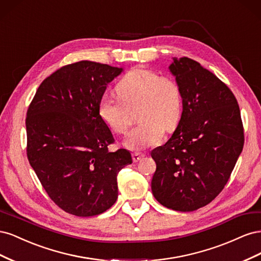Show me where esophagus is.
Instances as JSON below:
<instances>
[{
	"mask_svg": "<svg viewBox=\"0 0 261 261\" xmlns=\"http://www.w3.org/2000/svg\"><path fill=\"white\" fill-rule=\"evenodd\" d=\"M144 156L145 155L143 153H133V161L134 162H139Z\"/></svg>",
	"mask_w": 261,
	"mask_h": 261,
	"instance_id": "1",
	"label": "esophagus"
}]
</instances>
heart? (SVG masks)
I'll return each mask as SVG.
<instances>
[{
  "instance_id": "heart-1",
  "label": "heart",
  "mask_w": 261,
  "mask_h": 261,
  "mask_svg": "<svg viewBox=\"0 0 261 261\" xmlns=\"http://www.w3.org/2000/svg\"><path fill=\"white\" fill-rule=\"evenodd\" d=\"M115 92L120 101L103 96L99 101L98 113L113 133L124 135L132 125L130 112L138 107L137 118L141 124L125 140L129 149L140 151L160 144L164 130L173 132L177 127L183 99L173 78L137 67L117 83Z\"/></svg>"
}]
</instances>
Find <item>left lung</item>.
Instances as JSON below:
<instances>
[{
    "label": "left lung",
    "mask_w": 261,
    "mask_h": 261,
    "mask_svg": "<svg viewBox=\"0 0 261 261\" xmlns=\"http://www.w3.org/2000/svg\"><path fill=\"white\" fill-rule=\"evenodd\" d=\"M169 69L183 111L172 137L151 151V189L162 206L187 212L224 188L243 150L244 129L236 98L215 74L188 58H174Z\"/></svg>",
    "instance_id": "8db88e82"
}]
</instances>
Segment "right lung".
I'll use <instances>...</instances> for the list:
<instances>
[{"label":"right lung","instance_id":"1","mask_svg":"<svg viewBox=\"0 0 261 261\" xmlns=\"http://www.w3.org/2000/svg\"><path fill=\"white\" fill-rule=\"evenodd\" d=\"M123 68L81 61L39 86L26 117L27 156L50 198L77 217H92L117 199V174L128 150L110 152L111 130L98 113L107 86Z\"/></svg>","mask_w":261,"mask_h":261}]
</instances>
